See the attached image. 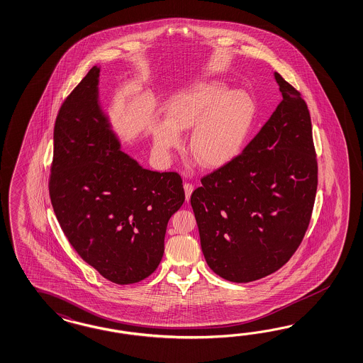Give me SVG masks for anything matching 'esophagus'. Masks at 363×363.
I'll list each match as a JSON object with an SVG mask.
<instances>
[{
    "instance_id": "obj_1",
    "label": "esophagus",
    "mask_w": 363,
    "mask_h": 363,
    "mask_svg": "<svg viewBox=\"0 0 363 363\" xmlns=\"http://www.w3.org/2000/svg\"><path fill=\"white\" fill-rule=\"evenodd\" d=\"M184 189H185V196H186V199L189 201V199H190V196H191V193H193V190H194V185H193V184H190V182H186V184L184 185Z\"/></svg>"
}]
</instances>
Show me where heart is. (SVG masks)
<instances>
[{
	"instance_id": "b5f03b06",
	"label": "heart",
	"mask_w": 363,
	"mask_h": 363,
	"mask_svg": "<svg viewBox=\"0 0 363 363\" xmlns=\"http://www.w3.org/2000/svg\"><path fill=\"white\" fill-rule=\"evenodd\" d=\"M167 118L153 130L158 155L170 156L182 143L179 130L194 127L189 140L191 156L202 167H218L240 150L254 118V104L245 94L230 92L223 83L210 80L177 95Z\"/></svg>"
}]
</instances>
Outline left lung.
I'll return each mask as SVG.
<instances>
[{
	"label": "left lung",
	"mask_w": 363,
	"mask_h": 363,
	"mask_svg": "<svg viewBox=\"0 0 363 363\" xmlns=\"http://www.w3.org/2000/svg\"><path fill=\"white\" fill-rule=\"evenodd\" d=\"M281 103L255 138L202 177L190 203L208 267L228 281L274 274L304 239L317 191L312 121L301 94L274 72Z\"/></svg>",
	"instance_id": "left-lung-1"
}]
</instances>
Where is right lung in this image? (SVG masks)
I'll return each instance as SVG.
<instances>
[{
	"label": "right lung",
	"instance_id": "1",
	"mask_svg": "<svg viewBox=\"0 0 363 363\" xmlns=\"http://www.w3.org/2000/svg\"><path fill=\"white\" fill-rule=\"evenodd\" d=\"M94 66L60 106L50 169L51 205L69 245L115 284L156 271L170 216L185 191L176 172H153L120 150L98 101Z\"/></svg>",
	"mask_w": 363,
	"mask_h": 363
}]
</instances>
